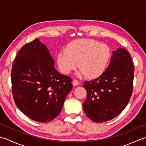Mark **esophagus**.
<instances>
[{
	"instance_id": "1",
	"label": "esophagus",
	"mask_w": 146,
	"mask_h": 146,
	"mask_svg": "<svg viewBox=\"0 0 146 146\" xmlns=\"http://www.w3.org/2000/svg\"><path fill=\"white\" fill-rule=\"evenodd\" d=\"M72 84L74 86H78L79 84V82L78 81H77V80L74 79V80H73V81H72Z\"/></svg>"
}]
</instances>
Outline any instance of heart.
<instances>
[{
  "instance_id": "obj_1",
  "label": "heart",
  "mask_w": 146,
  "mask_h": 146,
  "mask_svg": "<svg viewBox=\"0 0 146 146\" xmlns=\"http://www.w3.org/2000/svg\"><path fill=\"white\" fill-rule=\"evenodd\" d=\"M110 57V50L106 44L93 40H77L58 53L57 64L62 72L69 74L75 69L77 62L79 68L77 76L94 79L104 72Z\"/></svg>"
}]
</instances>
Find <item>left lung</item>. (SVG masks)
Here are the masks:
<instances>
[{
    "label": "left lung",
    "instance_id": "left-lung-1",
    "mask_svg": "<svg viewBox=\"0 0 146 146\" xmlns=\"http://www.w3.org/2000/svg\"><path fill=\"white\" fill-rule=\"evenodd\" d=\"M106 70L98 78L84 82L87 98L83 109L97 123L110 120L127 105L133 90L134 67L129 52L119 48L112 52Z\"/></svg>",
    "mask_w": 146,
    "mask_h": 146
}]
</instances>
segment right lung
<instances>
[{
    "label": "right lung",
    "mask_w": 146,
    "mask_h": 146,
    "mask_svg": "<svg viewBox=\"0 0 146 146\" xmlns=\"http://www.w3.org/2000/svg\"><path fill=\"white\" fill-rule=\"evenodd\" d=\"M72 81L55 69L54 59L38 38L21 48L12 67L14 102L21 111L38 122H48L60 113Z\"/></svg>",
    "instance_id": "1"
}]
</instances>
